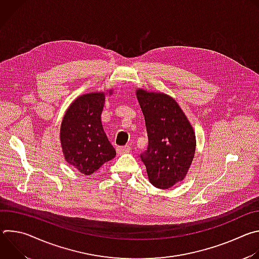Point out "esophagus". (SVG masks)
Returning a JSON list of instances; mask_svg holds the SVG:
<instances>
[{"mask_svg": "<svg viewBox=\"0 0 259 259\" xmlns=\"http://www.w3.org/2000/svg\"><path fill=\"white\" fill-rule=\"evenodd\" d=\"M131 150V147L129 145H125V146H118L117 147V153L119 155H124V154H127L129 153Z\"/></svg>", "mask_w": 259, "mask_h": 259, "instance_id": "obj_1", "label": "esophagus"}]
</instances>
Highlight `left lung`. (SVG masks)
<instances>
[{"label": "left lung", "mask_w": 259, "mask_h": 259, "mask_svg": "<svg viewBox=\"0 0 259 259\" xmlns=\"http://www.w3.org/2000/svg\"><path fill=\"white\" fill-rule=\"evenodd\" d=\"M136 97L149 137V146L140 158L153 186L168 190L189 172L196 152L195 130L171 96L137 89Z\"/></svg>", "instance_id": "left-lung-1"}]
</instances>
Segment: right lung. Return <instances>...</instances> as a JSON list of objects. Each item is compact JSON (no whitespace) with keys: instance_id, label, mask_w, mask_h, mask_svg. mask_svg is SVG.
<instances>
[{"instance_id":"right-lung-1","label":"right lung","mask_w":259,"mask_h":259,"mask_svg":"<svg viewBox=\"0 0 259 259\" xmlns=\"http://www.w3.org/2000/svg\"><path fill=\"white\" fill-rule=\"evenodd\" d=\"M112 95L113 90H108ZM107 93H85L71 102L60 126L64 160L84 175H91L116 157V151L103 130L101 114Z\"/></svg>"}]
</instances>
